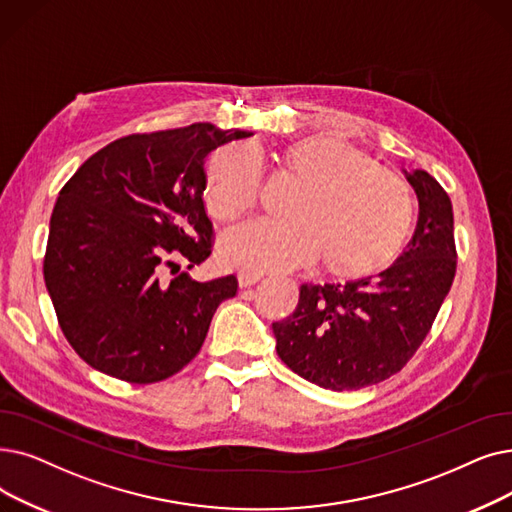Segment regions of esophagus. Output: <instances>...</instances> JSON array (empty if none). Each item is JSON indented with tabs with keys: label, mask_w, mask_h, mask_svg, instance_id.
<instances>
[{
	"label": "esophagus",
	"mask_w": 512,
	"mask_h": 512,
	"mask_svg": "<svg viewBox=\"0 0 512 512\" xmlns=\"http://www.w3.org/2000/svg\"><path fill=\"white\" fill-rule=\"evenodd\" d=\"M261 280V274H253V272H238V284L240 288H249L255 282Z\"/></svg>",
	"instance_id": "34e87169"
}]
</instances>
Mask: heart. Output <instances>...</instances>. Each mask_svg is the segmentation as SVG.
<instances>
[{"mask_svg":"<svg viewBox=\"0 0 512 512\" xmlns=\"http://www.w3.org/2000/svg\"><path fill=\"white\" fill-rule=\"evenodd\" d=\"M284 171L299 182L286 221L255 219L230 230L219 259L232 270L272 274L305 268L322 255L339 278L387 270L410 236L414 207L406 182L353 144L307 136L282 150ZM261 188V163L247 146L219 152L205 192L217 219L249 211Z\"/></svg>","mask_w":512,"mask_h":512,"instance_id":"obj_1","label":"heart"}]
</instances>
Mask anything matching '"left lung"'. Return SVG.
<instances>
[{"label": "left lung", "instance_id": "left-lung-1", "mask_svg": "<svg viewBox=\"0 0 512 512\" xmlns=\"http://www.w3.org/2000/svg\"><path fill=\"white\" fill-rule=\"evenodd\" d=\"M418 198L406 251L387 270L343 284H303L288 318L274 322L280 360L332 391L376 385L425 341L456 274L450 196L427 171L402 169Z\"/></svg>", "mask_w": 512, "mask_h": 512}]
</instances>
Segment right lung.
Segmentation results:
<instances>
[{
	"label": "right lung",
	"instance_id": "add662e5",
	"mask_svg": "<svg viewBox=\"0 0 512 512\" xmlns=\"http://www.w3.org/2000/svg\"><path fill=\"white\" fill-rule=\"evenodd\" d=\"M242 129L194 123L136 133L92 154L58 194L43 278L66 341L92 368L127 383H159L201 351L236 276L196 282L211 255L205 159Z\"/></svg>",
	"mask_w": 512,
	"mask_h": 512
}]
</instances>
